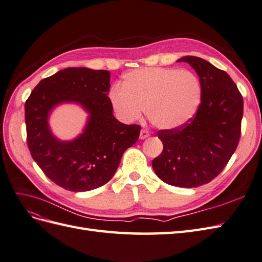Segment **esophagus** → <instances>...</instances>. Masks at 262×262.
I'll list each match as a JSON object with an SVG mask.
<instances>
[{
  "label": "esophagus",
  "mask_w": 262,
  "mask_h": 262,
  "mask_svg": "<svg viewBox=\"0 0 262 262\" xmlns=\"http://www.w3.org/2000/svg\"><path fill=\"white\" fill-rule=\"evenodd\" d=\"M147 137H149V132L146 130V129H142L140 130V134H139V138L140 139H145Z\"/></svg>",
  "instance_id": "1"
}]
</instances>
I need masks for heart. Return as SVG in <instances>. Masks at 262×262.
Listing matches in <instances>:
<instances>
[{"label":"heart","mask_w":262,"mask_h":262,"mask_svg":"<svg viewBox=\"0 0 262 262\" xmlns=\"http://www.w3.org/2000/svg\"><path fill=\"white\" fill-rule=\"evenodd\" d=\"M110 98L117 116L126 123L140 118L145 108L150 123L173 129L188 123L201 100V84L187 70L144 67L124 76L123 86H114Z\"/></svg>","instance_id":"1"}]
</instances>
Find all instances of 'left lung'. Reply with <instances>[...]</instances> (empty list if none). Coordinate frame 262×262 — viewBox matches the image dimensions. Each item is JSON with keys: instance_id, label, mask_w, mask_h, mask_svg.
<instances>
[{"instance_id": "1", "label": "left lung", "mask_w": 262, "mask_h": 262, "mask_svg": "<svg viewBox=\"0 0 262 262\" xmlns=\"http://www.w3.org/2000/svg\"><path fill=\"white\" fill-rule=\"evenodd\" d=\"M188 63L201 84L198 111L188 123L158 132L164 148L152 160L156 175L166 184L193 188L219 175L236 150L241 130L244 100L225 71L196 56Z\"/></svg>"}]
</instances>
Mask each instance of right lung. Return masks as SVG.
<instances>
[{"label": "right lung", "mask_w": 262, "mask_h": 262, "mask_svg": "<svg viewBox=\"0 0 262 262\" xmlns=\"http://www.w3.org/2000/svg\"><path fill=\"white\" fill-rule=\"evenodd\" d=\"M111 73L69 67L42 79L25 103L31 155L46 176L70 191H89L108 183L124 151L137 142L140 126L120 123L108 95ZM76 103L88 113L83 132L71 141L52 134L49 116L55 106Z\"/></svg>", "instance_id": "add662e5"}]
</instances>
